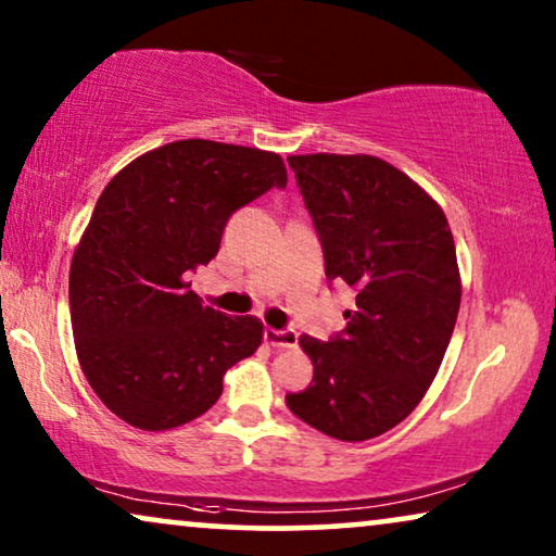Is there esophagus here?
<instances>
[{"label":"esophagus","instance_id":"obj_1","mask_svg":"<svg viewBox=\"0 0 556 556\" xmlns=\"http://www.w3.org/2000/svg\"><path fill=\"white\" fill-rule=\"evenodd\" d=\"M265 344L276 346V349H293L295 344H299V333L291 331V329H265L263 333Z\"/></svg>","mask_w":556,"mask_h":556}]
</instances>
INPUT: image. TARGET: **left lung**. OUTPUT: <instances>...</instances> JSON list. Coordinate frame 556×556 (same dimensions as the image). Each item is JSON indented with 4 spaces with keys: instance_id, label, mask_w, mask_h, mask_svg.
<instances>
[{
    "instance_id": "1",
    "label": "left lung",
    "mask_w": 556,
    "mask_h": 556,
    "mask_svg": "<svg viewBox=\"0 0 556 556\" xmlns=\"http://www.w3.org/2000/svg\"><path fill=\"white\" fill-rule=\"evenodd\" d=\"M324 248L326 278L356 288L331 341L303 333L314 382L286 394L324 435L362 443L400 425L428 392L460 308V270L440 204L369 154L288 156Z\"/></svg>"
}]
</instances>
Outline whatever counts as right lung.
<instances>
[{"label":"right lung","mask_w":556,"mask_h":556,"mask_svg":"<svg viewBox=\"0 0 556 556\" xmlns=\"http://www.w3.org/2000/svg\"><path fill=\"white\" fill-rule=\"evenodd\" d=\"M286 181L273 151L185 139L134 159L98 197L71 263V324L88 384L131 428L192 422L261 346V318L202 306L187 273L217 255L235 210Z\"/></svg>","instance_id":"add662e5"}]
</instances>
